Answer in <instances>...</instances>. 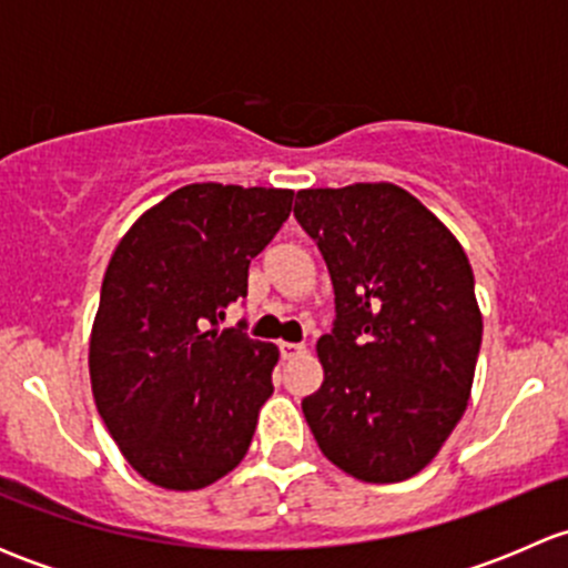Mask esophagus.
I'll return each mask as SVG.
<instances>
[{
  "mask_svg": "<svg viewBox=\"0 0 568 568\" xmlns=\"http://www.w3.org/2000/svg\"><path fill=\"white\" fill-rule=\"evenodd\" d=\"M305 352H307L305 343H288V341L280 343V354H283V359H294Z\"/></svg>",
  "mask_w": 568,
  "mask_h": 568,
  "instance_id": "34e87169",
  "label": "esophagus"
}]
</instances>
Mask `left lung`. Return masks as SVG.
Here are the masks:
<instances>
[{
	"instance_id": "1",
	"label": "left lung",
	"mask_w": 568,
	"mask_h": 568,
	"mask_svg": "<svg viewBox=\"0 0 568 568\" xmlns=\"http://www.w3.org/2000/svg\"><path fill=\"white\" fill-rule=\"evenodd\" d=\"M294 216L318 244L335 324L324 382L302 400L321 454L368 484L420 473L462 420L478 363L473 266L454 233L395 183L302 189Z\"/></svg>"
}]
</instances>
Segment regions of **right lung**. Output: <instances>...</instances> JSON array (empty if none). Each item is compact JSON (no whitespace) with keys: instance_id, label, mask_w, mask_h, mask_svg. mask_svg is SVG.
Returning <instances> with one entry per match:
<instances>
[{"instance_id":"add662e5","label":"right lung","mask_w":568,"mask_h":568,"mask_svg":"<svg viewBox=\"0 0 568 568\" xmlns=\"http://www.w3.org/2000/svg\"><path fill=\"white\" fill-rule=\"evenodd\" d=\"M291 203V189L189 183L109 261L90 335L95 406L125 462L162 489H203L247 454L280 352L244 321H220Z\"/></svg>"}]
</instances>
